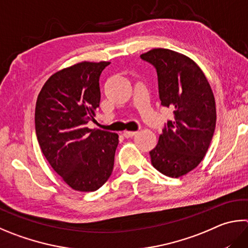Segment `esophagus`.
Masks as SVG:
<instances>
[{
  "mask_svg": "<svg viewBox=\"0 0 248 248\" xmlns=\"http://www.w3.org/2000/svg\"><path fill=\"white\" fill-rule=\"evenodd\" d=\"M138 132L137 131H124V133H123V136L124 137V138H127V139H129V138H133L134 136H136Z\"/></svg>",
  "mask_w": 248,
  "mask_h": 248,
  "instance_id": "obj_1",
  "label": "esophagus"
}]
</instances>
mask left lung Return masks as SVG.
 Here are the masks:
<instances>
[{
  "label": "left lung",
  "mask_w": 248,
  "mask_h": 248,
  "mask_svg": "<svg viewBox=\"0 0 248 248\" xmlns=\"http://www.w3.org/2000/svg\"><path fill=\"white\" fill-rule=\"evenodd\" d=\"M154 66L161 105L173 109L158 143L150 152L154 168L179 178L199 166L213 139L216 103L205 75L191 58L167 48L141 55Z\"/></svg>",
  "instance_id": "obj_1"
}]
</instances>
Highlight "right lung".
<instances>
[{
	"label": "right lung",
	"mask_w": 248,
	"mask_h": 248,
	"mask_svg": "<svg viewBox=\"0 0 248 248\" xmlns=\"http://www.w3.org/2000/svg\"><path fill=\"white\" fill-rule=\"evenodd\" d=\"M109 62H82L49 77L35 105V134L52 168L76 191L93 192L114 168L118 134L87 127L100 106V76Z\"/></svg>",
	"instance_id": "add662e5"
}]
</instances>
